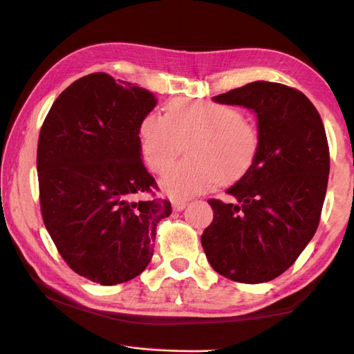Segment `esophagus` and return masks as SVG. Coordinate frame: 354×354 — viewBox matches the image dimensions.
<instances>
[{"label":"esophagus","mask_w":354,"mask_h":354,"mask_svg":"<svg viewBox=\"0 0 354 354\" xmlns=\"http://www.w3.org/2000/svg\"><path fill=\"white\" fill-rule=\"evenodd\" d=\"M185 205H187V203H184V201H179V199L171 201V207H173V210H175V212L184 210Z\"/></svg>","instance_id":"1"}]
</instances>
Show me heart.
<instances>
[{"instance_id":"heart-1","label":"heart","mask_w":354,"mask_h":354,"mask_svg":"<svg viewBox=\"0 0 354 354\" xmlns=\"http://www.w3.org/2000/svg\"><path fill=\"white\" fill-rule=\"evenodd\" d=\"M183 143L187 158L162 179L164 190L181 199L244 175L258 153L259 135L239 109L209 101L175 100L165 115L142 118L140 144L151 171H167Z\"/></svg>"}]
</instances>
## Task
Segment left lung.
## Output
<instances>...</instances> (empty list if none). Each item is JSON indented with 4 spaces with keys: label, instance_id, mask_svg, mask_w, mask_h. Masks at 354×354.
Instances as JSON below:
<instances>
[{
    "label": "left lung",
    "instance_id": "1",
    "mask_svg": "<svg viewBox=\"0 0 354 354\" xmlns=\"http://www.w3.org/2000/svg\"><path fill=\"white\" fill-rule=\"evenodd\" d=\"M213 101L252 109L259 147L250 169L225 192L234 203L209 199L213 221L201 244L227 279L272 281L295 264L319 225L330 173L321 115L297 88L270 81Z\"/></svg>",
    "mask_w": 354,
    "mask_h": 354
}]
</instances>
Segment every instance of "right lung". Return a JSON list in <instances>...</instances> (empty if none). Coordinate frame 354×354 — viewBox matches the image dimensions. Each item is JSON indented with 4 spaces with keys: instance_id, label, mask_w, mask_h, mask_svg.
<instances>
[{
    "instance_id": "right-lung-1",
    "label": "right lung",
    "mask_w": 354,
    "mask_h": 354,
    "mask_svg": "<svg viewBox=\"0 0 354 354\" xmlns=\"http://www.w3.org/2000/svg\"><path fill=\"white\" fill-rule=\"evenodd\" d=\"M155 106L149 90L90 73L58 96L39 131L44 225L66 264L101 286L144 272L171 213L141 159L140 124Z\"/></svg>"
}]
</instances>
